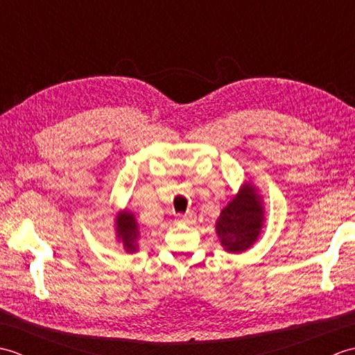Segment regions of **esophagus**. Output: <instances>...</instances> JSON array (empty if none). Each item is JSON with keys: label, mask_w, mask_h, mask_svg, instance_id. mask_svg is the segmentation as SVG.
I'll return each mask as SVG.
<instances>
[{"label": "esophagus", "mask_w": 355, "mask_h": 355, "mask_svg": "<svg viewBox=\"0 0 355 355\" xmlns=\"http://www.w3.org/2000/svg\"><path fill=\"white\" fill-rule=\"evenodd\" d=\"M195 218H197V215H195L193 212H187L184 215H178V221L180 223H186V224H191L195 221Z\"/></svg>", "instance_id": "obj_1"}]
</instances>
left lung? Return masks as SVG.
I'll return each instance as SVG.
<instances>
[{
	"label": "left lung",
	"instance_id": "8db88e82",
	"mask_svg": "<svg viewBox=\"0 0 355 355\" xmlns=\"http://www.w3.org/2000/svg\"><path fill=\"white\" fill-rule=\"evenodd\" d=\"M263 227V207L258 189L250 183L225 206L216 220V235L229 253H243L258 241Z\"/></svg>",
	"mask_w": 355,
	"mask_h": 355
}]
</instances>
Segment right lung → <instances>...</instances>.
<instances>
[{"mask_svg": "<svg viewBox=\"0 0 355 355\" xmlns=\"http://www.w3.org/2000/svg\"><path fill=\"white\" fill-rule=\"evenodd\" d=\"M116 236L123 244L126 253L137 252L139 239V224L134 214L130 210H123L116 218Z\"/></svg>", "mask_w": 355, "mask_h": 355, "instance_id": "right-lung-1", "label": "right lung"}]
</instances>
